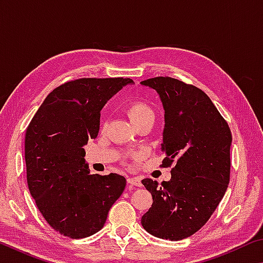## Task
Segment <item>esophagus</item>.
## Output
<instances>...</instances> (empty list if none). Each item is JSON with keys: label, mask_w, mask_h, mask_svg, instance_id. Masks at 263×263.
<instances>
[{"label": "esophagus", "mask_w": 263, "mask_h": 263, "mask_svg": "<svg viewBox=\"0 0 263 263\" xmlns=\"http://www.w3.org/2000/svg\"><path fill=\"white\" fill-rule=\"evenodd\" d=\"M127 183H130L131 185L140 186L141 185V180L139 179V177H130V179H127Z\"/></svg>", "instance_id": "1"}]
</instances>
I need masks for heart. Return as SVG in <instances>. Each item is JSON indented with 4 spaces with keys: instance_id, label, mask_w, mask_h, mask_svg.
<instances>
[{
    "instance_id": "b5f03b06",
    "label": "heart",
    "mask_w": 263,
    "mask_h": 263,
    "mask_svg": "<svg viewBox=\"0 0 263 263\" xmlns=\"http://www.w3.org/2000/svg\"><path fill=\"white\" fill-rule=\"evenodd\" d=\"M126 112L133 124H140L148 119H154V111L148 103L144 101H133L127 105Z\"/></svg>"
}]
</instances>
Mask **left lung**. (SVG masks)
Wrapping results in <instances>:
<instances>
[{"instance_id": "8db88e82", "label": "left lung", "mask_w": 263, "mask_h": 263, "mask_svg": "<svg viewBox=\"0 0 263 263\" xmlns=\"http://www.w3.org/2000/svg\"><path fill=\"white\" fill-rule=\"evenodd\" d=\"M158 91L164 109L162 167L172 179L141 183L153 203L141 225L154 237L182 240L209 220L230 182L232 135L228 122L205 92L177 79L158 77L141 81Z\"/></svg>"}]
</instances>
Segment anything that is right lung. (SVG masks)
<instances>
[{"instance_id": "1", "label": "right lung", "mask_w": 263, "mask_h": 263, "mask_svg": "<svg viewBox=\"0 0 263 263\" xmlns=\"http://www.w3.org/2000/svg\"><path fill=\"white\" fill-rule=\"evenodd\" d=\"M131 79L83 78L50 92L25 132L26 181L38 210L53 230L81 239L103 228L125 189L115 173L90 174L83 146L100 130L101 110Z\"/></svg>"}]
</instances>
